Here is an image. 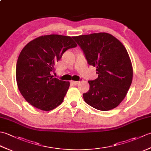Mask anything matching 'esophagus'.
<instances>
[{"mask_svg":"<svg viewBox=\"0 0 151 151\" xmlns=\"http://www.w3.org/2000/svg\"><path fill=\"white\" fill-rule=\"evenodd\" d=\"M81 82V81H71V84H73V85H75V86H76V85H77V84H78L79 83Z\"/></svg>","mask_w":151,"mask_h":151,"instance_id":"1","label":"esophagus"}]
</instances>
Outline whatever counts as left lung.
Segmentation results:
<instances>
[{"mask_svg":"<svg viewBox=\"0 0 151 151\" xmlns=\"http://www.w3.org/2000/svg\"><path fill=\"white\" fill-rule=\"evenodd\" d=\"M73 38L98 74L97 79L88 81L89 91L83 94L84 101L101 111L117 107L126 97L132 81V65L127 49L119 40L106 32Z\"/></svg>","mask_w":151,"mask_h":151,"instance_id":"obj_1","label":"left lung"}]
</instances>
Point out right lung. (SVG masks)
<instances>
[{
  "instance_id": "right-lung-1",
  "label": "right lung",
  "mask_w": 151,
  "mask_h": 151,
  "mask_svg": "<svg viewBox=\"0 0 151 151\" xmlns=\"http://www.w3.org/2000/svg\"><path fill=\"white\" fill-rule=\"evenodd\" d=\"M77 45L73 37L46 35L22 49L16 65V81L22 97L33 106L50 111L62 103L69 82L54 78V65L67 50Z\"/></svg>"
}]
</instances>
